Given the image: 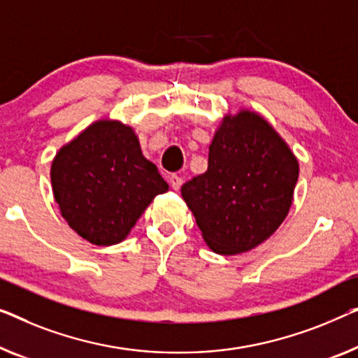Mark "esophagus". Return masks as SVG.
I'll return each instance as SVG.
<instances>
[{
	"label": "esophagus",
	"mask_w": 358,
	"mask_h": 358,
	"mask_svg": "<svg viewBox=\"0 0 358 358\" xmlns=\"http://www.w3.org/2000/svg\"><path fill=\"white\" fill-rule=\"evenodd\" d=\"M169 184H171V187H173L174 190H179L180 185H182V179H180L179 176L173 174V176H171V178H169Z\"/></svg>",
	"instance_id": "obj_1"
}]
</instances>
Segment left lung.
Segmentation results:
<instances>
[{
    "instance_id": "obj_1",
    "label": "left lung",
    "mask_w": 358,
    "mask_h": 358,
    "mask_svg": "<svg viewBox=\"0 0 358 358\" xmlns=\"http://www.w3.org/2000/svg\"><path fill=\"white\" fill-rule=\"evenodd\" d=\"M299 179L287 142L260 113L227 111L210 145L208 169L180 187L201 237L217 255L265 242L286 220Z\"/></svg>"
}]
</instances>
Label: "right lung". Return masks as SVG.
<instances>
[{
    "label": "right lung",
    "instance_id": "right-lung-1",
    "mask_svg": "<svg viewBox=\"0 0 358 358\" xmlns=\"http://www.w3.org/2000/svg\"><path fill=\"white\" fill-rule=\"evenodd\" d=\"M61 216L82 239L101 247L122 242L166 180L143 157L136 131L100 117L64 143L51 163Z\"/></svg>",
    "mask_w": 358,
    "mask_h": 358
}]
</instances>
